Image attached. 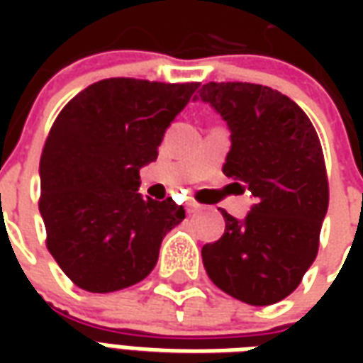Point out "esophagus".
Returning <instances> with one entry per match:
<instances>
[{
    "instance_id": "obj_1",
    "label": "esophagus",
    "mask_w": 363,
    "mask_h": 363,
    "mask_svg": "<svg viewBox=\"0 0 363 363\" xmlns=\"http://www.w3.org/2000/svg\"><path fill=\"white\" fill-rule=\"evenodd\" d=\"M200 208H202V206H200V204L189 202V204H186V212H189V213H196L198 210H200Z\"/></svg>"
}]
</instances>
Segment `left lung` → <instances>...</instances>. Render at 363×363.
I'll list each match as a JSON object with an SVG mask.
<instances>
[{
  "label": "left lung",
  "mask_w": 363,
  "mask_h": 363,
  "mask_svg": "<svg viewBox=\"0 0 363 363\" xmlns=\"http://www.w3.org/2000/svg\"><path fill=\"white\" fill-rule=\"evenodd\" d=\"M198 93L231 132L223 173L245 182L257 200L245 220L221 210L223 235L202 247L206 272L245 303H278L319 251L328 208L319 135L289 96L264 85L206 83Z\"/></svg>",
  "instance_id": "1"
}]
</instances>
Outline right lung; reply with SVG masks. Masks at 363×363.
<instances>
[{"mask_svg": "<svg viewBox=\"0 0 363 363\" xmlns=\"http://www.w3.org/2000/svg\"><path fill=\"white\" fill-rule=\"evenodd\" d=\"M200 83L103 79L62 108L40 157L46 247L69 280L93 294L142 281L163 237L184 220L173 198H143L140 169Z\"/></svg>", "mask_w": 363, "mask_h": 363, "instance_id": "right-lung-1", "label": "right lung"}]
</instances>
